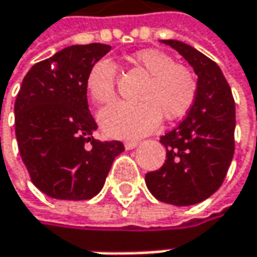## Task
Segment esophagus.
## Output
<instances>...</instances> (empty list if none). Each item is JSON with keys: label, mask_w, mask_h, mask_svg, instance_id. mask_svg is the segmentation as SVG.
Masks as SVG:
<instances>
[{"label": "esophagus", "mask_w": 257, "mask_h": 257, "mask_svg": "<svg viewBox=\"0 0 257 257\" xmlns=\"http://www.w3.org/2000/svg\"><path fill=\"white\" fill-rule=\"evenodd\" d=\"M137 145H139V142H136V140H127V142H124V148L127 149V150L135 149Z\"/></svg>", "instance_id": "1"}]
</instances>
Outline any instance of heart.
<instances>
[{
	"label": "heart",
	"mask_w": 257,
	"mask_h": 257,
	"mask_svg": "<svg viewBox=\"0 0 257 257\" xmlns=\"http://www.w3.org/2000/svg\"><path fill=\"white\" fill-rule=\"evenodd\" d=\"M132 63L148 76L139 102H115L98 114L101 128L111 137L137 139L153 132L162 120H179L191 109L198 92L195 73L159 49H143L132 55ZM118 69L108 58L99 59L86 75V89L98 104L115 98Z\"/></svg>",
	"instance_id": "1"
}]
</instances>
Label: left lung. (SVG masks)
I'll list each match as a JSON object with an SVG mask.
<instances>
[{"mask_svg":"<svg viewBox=\"0 0 257 257\" xmlns=\"http://www.w3.org/2000/svg\"><path fill=\"white\" fill-rule=\"evenodd\" d=\"M178 50L198 75V92L185 120L161 137L166 161L146 173L156 198L173 205H192L221 186L234 155L236 107L231 88L218 65L192 46L162 40Z\"/></svg>","mask_w":257,"mask_h":257,"instance_id":"obj_1","label":"left lung"}]
</instances>
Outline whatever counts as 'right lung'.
I'll return each mask as SVG.
<instances>
[{"instance_id": "obj_1", "label": "right lung", "mask_w": 257, "mask_h": 257, "mask_svg": "<svg viewBox=\"0 0 257 257\" xmlns=\"http://www.w3.org/2000/svg\"><path fill=\"white\" fill-rule=\"evenodd\" d=\"M111 46H69L32 66L17 99L16 137L30 179L46 195L82 201L104 186L121 142H99L86 99V75Z\"/></svg>"}]
</instances>
